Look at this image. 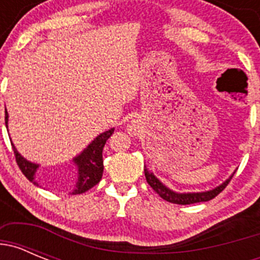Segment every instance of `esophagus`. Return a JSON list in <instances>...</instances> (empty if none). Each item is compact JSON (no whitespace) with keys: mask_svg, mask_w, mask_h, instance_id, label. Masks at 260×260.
I'll return each mask as SVG.
<instances>
[{"mask_svg":"<svg viewBox=\"0 0 260 260\" xmlns=\"http://www.w3.org/2000/svg\"><path fill=\"white\" fill-rule=\"evenodd\" d=\"M128 132L130 133L137 132V123H135V121H132V123L128 125Z\"/></svg>","mask_w":260,"mask_h":260,"instance_id":"34e87169","label":"esophagus"}]
</instances>
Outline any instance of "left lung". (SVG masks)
<instances>
[{"instance_id": "8db88e82", "label": "left lung", "mask_w": 260, "mask_h": 260, "mask_svg": "<svg viewBox=\"0 0 260 260\" xmlns=\"http://www.w3.org/2000/svg\"><path fill=\"white\" fill-rule=\"evenodd\" d=\"M234 174V173H233ZM232 174L229 178L224 181L222 183H220L219 186H216L213 189L207 190V191H197V192H178L174 191V190L169 189L168 186H165L161 181L158 180L157 177L147 169V167H144V176H146V180L148 182V185L157 192L160 197H161L164 201L171 202L174 204H194L199 203V202H208L211 199H213L216 195H219L222 190L225 189V186L228 185L229 181L232 180Z\"/></svg>"}]
</instances>
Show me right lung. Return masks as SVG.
I'll use <instances>...</instances> for the list:
<instances>
[{
    "mask_svg": "<svg viewBox=\"0 0 260 260\" xmlns=\"http://www.w3.org/2000/svg\"><path fill=\"white\" fill-rule=\"evenodd\" d=\"M9 122V113L8 110L5 109V123H6V128L8 127ZM114 127L109 128L107 132L99 134L98 137L93 139L88 146L84 148L79 155L75 156L73 158V162L77 167L78 171V178L77 183L74 186V190L70 192L73 195L82 194V192H86L87 190H89L91 187H93L95 185H98L100 182L103 177V171H104V165H103V148H104L105 143H107L108 138L113 134ZM11 141V139H10ZM13 144V143H11ZM13 150L15 153V158H17V164L19 167V169L22 171V173L28 178L31 182H34L35 185L39 186L36 178V172H38L39 167L40 165L36 164V162H32L27 158L23 157L18 150L15 148V146L13 144Z\"/></svg>",
    "mask_w": 260,
    "mask_h": 260,
    "instance_id": "add662e5",
    "label": "right lung"
}]
</instances>
